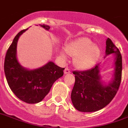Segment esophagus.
I'll use <instances>...</instances> for the list:
<instances>
[{
    "mask_svg": "<svg viewBox=\"0 0 128 128\" xmlns=\"http://www.w3.org/2000/svg\"><path fill=\"white\" fill-rule=\"evenodd\" d=\"M69 73H70V69L68 68H65V69H64V74H69Z\"/></svg>",
    "mask_w": 128,
    "mask_h": 128,
    "instance_id": "34e87169",
    "label": "esophagus"
}]
</instances>
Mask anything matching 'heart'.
Wrapping results in <instances>:
<instances>
[{
  "instance_id": "b5f03b06",
  "label": "heart",
  "mask_w": 128,
  "mask_h": 128,
  "mask_svg": "<svg viewBox=\"0 0 128 128\" xmlns=\"http://www.w3.org/2000/svg\"><path fill=\"white\" fill-rule=\"evenodd\" d=\"M66 51L68 54L75 57L74 64L80 69H86L93 66L100 54L99 48L86 38H80L69 44ZM61 56L64 60L67 59L66 54L64 52H61Z\"/></svg>"
}]
</instances>
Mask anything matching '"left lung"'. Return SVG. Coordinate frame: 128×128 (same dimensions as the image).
Wrapping results in <instances>:
<instances>
[{"instance_id":"8db88e82","label":"left lung","mask_w":128,"mask_h":128,"mask_svg":"<svg viewBox=\"0 0 128 128\" xmlns=\"http://www.w3.org/2000/svg\"><path fill=\"white\" fill-rule=\"evenodd\" d=\"M115 54L114 78L103 84L99 64L86 71H73L75 82L71 92L74 107L81 112H94L107 106L116 96L122 80V58L119 49L110 38L106 41L105 55Z\"/></svg>"}]
</instances>
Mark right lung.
<instances>
[{"label": "right lung", "mask_w": 128, "mask_h": 128, "mask_svg": "<svg viewBox=\"0 0 128 128\" xmlns=\"http://www.w3.org/2000/svg\"><path fill=\"white\" fill-rule=\"evenodd\" d=\"M41 26L46 30L50 26ZM24 29L14 37L6 54L4 70L8 84L18 99L27 103H38L48 94L54 82L64 74V68L49 62L41 68L28 70L23 68L16 58V46Z\"/></svg>", "instance_id": "add662e5"}]
</instances>
